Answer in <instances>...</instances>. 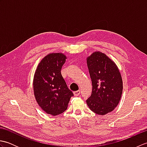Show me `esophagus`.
<instances>
[{
  "label": "esophagus",
  "mask_w": 147,
  "mask_h": 147,
  "mask_svg": "<svg viewBox=\"0 0 147 147\" xmlns=\"http://www.w3.org/2000/svg\"><path fill=\"white\" fill-rule=\"evenodd\" d=\"M73 93L75 96H78L80 94V90H77V91H74L73 92Z\"/></svg>",
  "instance_id": "esophagus-1"
}]
</instances>
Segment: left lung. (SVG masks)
<instances>
[{"label": "left lung", "instance_id": "left-lung-1", "mask_svg": "<svg viewBox=\"0 0 147 147\" xmlns=\"http://www.w3.org/2000/svg\"><path fill=\"white\" fill-rule=\"evenodd\" d=\"M92 92L86 100L90 109L105 115L117 107L123 93V81L117 65L107 55L95 52L87 58Z\"/></svg>", "mask_w": 147, "mask_h": 147}]
</instances>
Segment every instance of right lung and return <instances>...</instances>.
I'll use <instances>...</instances> for the list:
<instances>
[{
  "label": "right lung",
  "mask_w": 147,
  "mask_h": 147,
  "mask_svg": "<svg viewBox=\"0 0 147 147\" xmlns=\"http://www.w3.org/2000/svg\"><path fill=\"white\" fill-rule=\"evenodd\" d=\"M66 57L60 53L50 54L40 62L33 79L36 102L47 114L57 115L67 108L73 93L68 88L61 74Z\"/></svg>",
  "instance_id": "add662e5"
}]
</instances>
